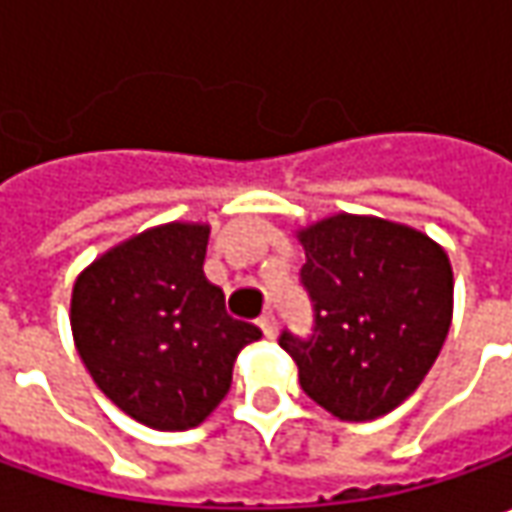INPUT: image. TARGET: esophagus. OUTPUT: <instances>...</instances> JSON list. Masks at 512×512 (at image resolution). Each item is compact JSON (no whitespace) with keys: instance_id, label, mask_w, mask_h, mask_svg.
<instances>
[{"instance_id":"esophagus-1","label":"esophagus","mask_w":512,"mask_h":512,"mask_svg":"<svg viewBox=\"0 0 512 512\" xmlns=\"http://www.w3.org/2000/svg\"><path fill=\"white\" fill-rule=\"evenodd\" d=\"M259 327H262V333H265L267 339H273V336H276V327H279V322H276V316H273V313H265V316L259 319Z\"/></svg>"}]
</instances>
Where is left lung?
I'll return each mask as SVG.
<instances>
[{
  "label": "left lung",
  "instance_id": "obj_1",
  "mask_svg": "<svg viewBox=\"0 0 512 512\" xmlns=\"http://www.w3.org/2000/svg\"><path fill=\"white\" fill-rule=\"evenodd\" d=\"M299 273L313 305L307 339L279 344L299 384L342 422L390 413L422 384L453 319V270L419 230L376 216L339 213L299 230Z\"/></svg>",
  "mask_w": 512,
  "mask_h": 512
}]
</instances>
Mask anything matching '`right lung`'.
<instances>
[{
	"label": "right lung",
	"instance_id": "right-lung-1",
	"mask_svg": "<svg viewBox=\"0 0 512 512\" xmlns=\"http://www.w3.org/2000/svg\"><path fill=\"white\" fill-rule=\"evenodd\" d=\"M207 225L170 222L110 247L73 285V342L96 387L153 430L202 424L262 330L205 279Z\"/></svg>",
	"mask_w": 512,
	"mask_h": 512
}]
</instances>
